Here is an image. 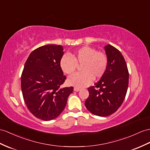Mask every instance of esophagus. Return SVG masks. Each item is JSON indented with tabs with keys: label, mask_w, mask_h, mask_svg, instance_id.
Segmentation results:
<instances>
[{
	"label": "esophagus",
	"mask_w": 150,
	"mask_h": 150,
	"mask_svg": "<svg viewBox=\"0 0 150 150\" xmlns=\"http://www.w3.org/2000/svg\"><path fill=\"white\" fill-rule=\"evenodd\" d=\"M80 90H81L80 88H78V87H74V90L75 91V92H78V91H79Z\"/></svg>",
	"instance_id": "obj_1"
}]
</instances>
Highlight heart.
<instances>
[{"mask_svg":"<svg viewBox=\"0 0 150 150\" xmlns=\"http://www.w3.org/2000/svg\"><path fill=\"white\" fill-rule=\"evenodd\" d=\"M106 54L90 46H83L71 54V57H62L60 65L62 71L67 74H72L81 65L82 72L71 76L68 78L69 85L76 87L85 86L95 79L101 78L108 66Z\"/></svg>","mask_w":150,"mask_h":150,"instance_id":"heart-1","label":"heart"}]
</instances>
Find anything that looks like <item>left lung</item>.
<instances>
[{
	"label": "left lung",
	"instance_id": "obj_1",
	"mask_svg": "<svg viewBox=\"0 0 150 150\" xmlns=\"http://www.w3.org/2000/svg\"><path fill=\"white\" fill-rule=\"evenodd\" d=\"M108 66L100 79L88 88L89 96L85 106L92 114L99 116L112 115L121 106L129 85V71L121 52L110 45L104 46Z\"/></svg>",
	"mask_w": 150,
	"mask_h": 150
}]
</instances>
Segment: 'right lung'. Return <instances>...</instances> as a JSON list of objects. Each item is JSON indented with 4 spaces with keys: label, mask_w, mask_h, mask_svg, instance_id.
Masks as SVG:
<instances>
[{
    "label": "right lung",
    "mask_w": 150,
    "mask_h": 150,
    "mask_svg": "<svg viewBox=\"0 0 150 150\" xmlns=\"http://www.w3.org/2000/svg\"><path fill=\"white\" fill-rule=\"evenodd\" d=\"M63 46L47 45L30 54L21 77L23 99L28 110L45 121L56 118L64 111L73 87L60 88L66 79L60 65Z\"/></svg>",
    "instance_id": "right-lung-1"
}]
</instances>
